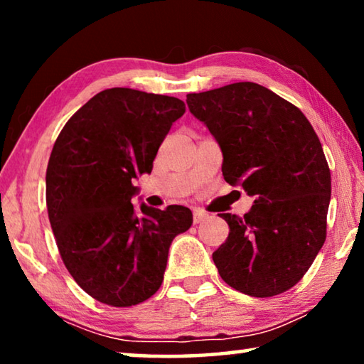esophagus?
I'll return each instance as SVG.
<instances>
[{
    "instance_id": "1",
    "label": "esophagus",
    "mask_w": 364,
    "mask_h": 364,
    "mask_svg": "<svg viewBox=\"0 0 364 364\" xmlns=\"http://www.w3.org/2000/svg\"><path fill=\"white\" fill-rule=\"evenodd\" d=\"M207 218H208V215H207V213H204V212H200V210H196V212H194V215H193L194 225H199V223H202V221L207 220Z\"/></svg>"
}]
</instances>
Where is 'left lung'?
Here are the masks:
<instances>
[{"label":"left lung","instance_id":"1","mask_svg":"<svg viewBox=\"0 0 364 364\" xmlns=\"http://www.w3.org/2000/svg\"><path fill=\"white\" fill-rule=\"evenodd\" d=\"M223 152L225 181L254 197L244 217L220 213L230 234L213 252L228 286L273 297L304 278L326 239L331 171L311 123L252 82L186 96Z\"/></svg>","mask_w":364,"mask_h":364}]
</instances>
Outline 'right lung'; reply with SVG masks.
Instances as JSON below:
<instances>
[{
    "instance_id": "obj_1",
    "label": "right lung",
    "mask_w": 364,
    "mask_h": 364,
    "mask_svg": "<svg viewBox=\"0 0 364 364\" xmlns=\"http://www.w3.org/2000/svg\"><path fill=\"white\" fill-rule=\"evenodd\" d=\"M184 102L132 88L91 97L65 123L46 170V205L65 268L91 297L132 306L159 291L171 241L193 225L188 207L132 204Z\"/></svg>"
}]
</instances>
